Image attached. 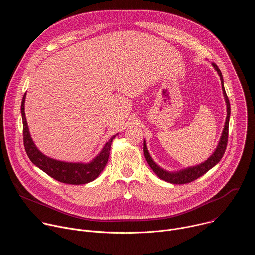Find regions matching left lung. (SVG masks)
<instances>
[{"label":"left lung","instance_id":"obj_1","mask_svg":"<svg viewBox=\"0 0 255 255\" xmlns=\"http://www.w3.org/2000/svg\"><path fill=\"white\" fill-rule=\"evenodd\" d=\"M212 65L215 68V70L218 72V75H219V77H220L221 85H222V91H223V96H224L226 107H227V117H226L225 125H224V128H223V132H222L221 138L219 140V143H218L217 147H216L215 151L213 152V154L206 161H204L203 163H200L198 165L187 167V168H184V169H180L178 171H168V170L163 169L162 167H160L158 164H156L154 162V160L150 156V153L148 152V149H147V146H146V141L144 140L143 151H144V156H145V158H146L147 163L149 164V166L151 167L153 172L159 178L167 181V183L174 184V185H181V184L191 183V181L199 178L200 176L205 174L208 170H210L212 167H214L218 162L221 160V158L223 157V155L225 153L226 146H227V141H228V127H229V118H230V103H229V99H228V97L226 95V92H225L222 72L219 69V67H218L215 63H212Z\"/></svg>","mask_w":255,"mask_h":255}]
</instances>
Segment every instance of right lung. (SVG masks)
Instances as JSON below:
<instances>
[{"instance_id": "add662e5", "label": "right lung", "mask_w": 255, "mask_h": 255, "mask_svg": "<svg viewBox=\"0 0 255 255\" xmlns=\"http://www.w3.org/2000/svg\"><path fill=\"white\" fill-rule=\"evenodd\" d=\"M25 99L26 93L21 104V114L23 120V139L26 153L34 165L39 167L52 178L68 185H85L96 179L105 168L109 154H110L111 145L114 135L110 138L102 148L100 153L88 163L84 162H66L56 160L44 155L34 143L31 138L26 116H25Z\"/></svg>"}]
</instances>
